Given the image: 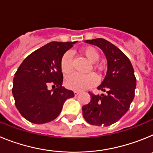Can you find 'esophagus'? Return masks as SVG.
I'll return each instance as SVG.
<instances>
[{
  "instance_id": "1",
  "label": "esophagus",
  "mask_w": 153,
  "mask_h": 153,
  "mask_svg": "<svg viewBox=\"0 0 153 153\" xmlns=\"http://www.w3.org/2000/svg\"><path fill=\"white\" fill-rule=\"evenodd\" d=\"M74 95H75L76 97V96H77V95H79V91H76V90H75V91H74Z\"/></svg>"
}]
</instances>
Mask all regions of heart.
Masks as SVG:
<instances>
[{"label":"heart","instance_id":"1","mask_svg":"<svg viewBox=\"0 0 153 153\" xmlns=\"http://www.w3.org/2000/svg\"><path fill=\"white\" fill-rule=\"evenodd\" d=\"M82 53L90 63H95L98 61L100 53L98 51L91 47H85L82 49ZM93 67L98 69V66L95 64ZM60 68L64 74H69L73 70V56L70 51H67L63 54L60 61ZM97 76L96 74L90 73L88 74H70L65 79V85L67 88L73 90H83L90 88L97 82Z\"/></svg>","mask_w":153,"mask_h":153}]
</instances>
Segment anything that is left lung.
<instances>
[{
	"label": "left lung",
	"mask_w": 153,
	"mask_h": 153,
	"mask_svg": "<svg viewBox=\"0 0 153 153\" xmlns=\"http://www.w3.org/2000/svg\"><path fill=\"white\" fill-rule=\"evenodd\" d=\"M84 42L100 47L107 59L106 75L97 89L106 94L89 92L90 102L83 106V116L91 125L109 126L117 122L129 109L135 97L136 79L130 60L122 51L105 39Z\"/></svg>",
	"instance_id": "left-lung-1"
}]
</instances>
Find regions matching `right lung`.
Returning a JSON list of instances; mask_svg holds the SVG:
<instances>
[{
	"instance_id": "obj_1",
	"label": "right lung",
	"mask_w": 153,
	"mask_h": 153,
	"mask_svg": "<svg viewBox=\"0 0 153 153\" xmlns=\"http://www.w3.org/2000/svg\"><path fill=\"white\" fill-rule=\"evenodd\" d=\"M76 43L51 42L30 53L17 69L12 93L18 111L30 123L43 124L55 120L65 101L74 97L72 90L62 86L60 61ZM49 84L56 88L49 91Z\"/></svg>"
}]
</instances>
